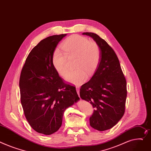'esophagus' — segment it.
<instances>
[{
    "label": "esophagus",
    "mask_w": 151,
    "mask_h": 151,
    "mask_svg": "<svg viewBox=\"0 0 151 151\" xmlns=\"http://www.w3.org/2000/svg\"><path fill=\"white\" fill-rule=\"evenodd\" d=\"M76 92H77V93H78V95L79 96V87L78 86H76Z\"/></svg>",
    "instance_id": "1"
}]
</instances>
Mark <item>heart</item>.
<instances>
[{"mask_svg":"<svg viewBox=\"0 0 151 151\" xmlns=\"http://www.w3.org/2000/svg\"><path fill=\"white\" fill-rule=\"evenodd\" d=\"M61 48L63 50L56 48L54 50L52 61L58 73L64 77L69 71L68 58H74L73 67L75 70L67 76L65 79L68 82L78 85L93 75L101 59L100 48L95 42L74 35L65 40Z\"/></svg>","mask_w":151,"mask_h":151,"instance_id":"1","label":"heart"}]
</instances>
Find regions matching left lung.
<instances>
[{
	"label": "left lung",
	"mask_w": 151,
	"mask_h": 151,
	"mask_svg": "<svg viewBox=\"0 0 151 151\" xmlns=\"http://www.w3.org/2000/svg\"><path fill=\"white\" fill-rule=\"evenodd\" d=\"M99 45L101 59L90 81L80 88L79 95L95 108L90 125L99 131L116 125L125 112L126 80L114 50L106 41L93 33H83Z\"/></svg>",
	"instance_id": "8db88e82"
}]
</instances>
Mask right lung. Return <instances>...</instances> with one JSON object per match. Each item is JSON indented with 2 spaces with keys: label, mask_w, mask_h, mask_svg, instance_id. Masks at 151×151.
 <instances>
[{
  "label": "right lung",
  "mask_w": 151,
  "mask_h": 151,
  "mask_svg": "<svg viewBox=\"0 0 151 151\" xmlns=\"http://www.w3.org/2000/svg\"><path fill=\"white\" fill-rule=\"evenodd\" d=\"M66 35L51 36L39 42L27 56L20 76L25 118L35 131L44 135L58 131L65 109L79 99L75 87L65 83L53 64L54 50Z\"/></svg>",
  "instance_id": "obj_1"
}]
</instances>
